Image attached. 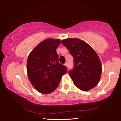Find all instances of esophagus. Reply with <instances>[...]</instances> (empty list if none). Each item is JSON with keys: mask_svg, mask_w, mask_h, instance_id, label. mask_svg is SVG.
<instances>
[{"mask_svg": "<svg viewBox=\"0 0 121 121\" xmlns=\"http://www.w3.org/2000/svg\"><path fill=\"white\" fill-rule=\"evenodd\" d=\"M65 67H68V63H65Z\"/></svg>", "mask_w": 121, "mask_h": 121, "instance_id": "esophagus-1", "label": "esophagus"}]
</instances>
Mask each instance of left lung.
Instances as JSON below:
<instances>
[{"instance_id":"obj_1","label":"left lung","mask_w":121,"mask_h":121,"mask_svg":"<svg viewBox=\"0 0 121 121\" xmlns=\"http://www.w3.org/2000/svg\"><path fill=\"white\" fill-rule=\"evenodd\" d=\"M61 43L73 57L74 67L69 75L74 85L82 91H87L97 85L101 77L102 65L95 50L78 38H67Z\"/></svg>"}]
</instances>
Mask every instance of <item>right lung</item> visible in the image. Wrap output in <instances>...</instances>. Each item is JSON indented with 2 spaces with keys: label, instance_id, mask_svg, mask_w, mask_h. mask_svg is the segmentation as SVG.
<instances>
[{
  "label": "right lung",
  "instance_id": "1",
  "mask_svg": "<svg viewBox=\"0 0 121 121\" xmlns=\"http://www.w3.org/2000/svg\"><path fill=\"white\" fill-rule=\"evenodd\" d=\"M58 39L48 38L38 44L29 55L26 70L29 79L39 92L49 94L56 90L67 67L59 62Z\"/></svg>",
  "mask_w": 121,
  "mask_h": 121
}]
</instances>
